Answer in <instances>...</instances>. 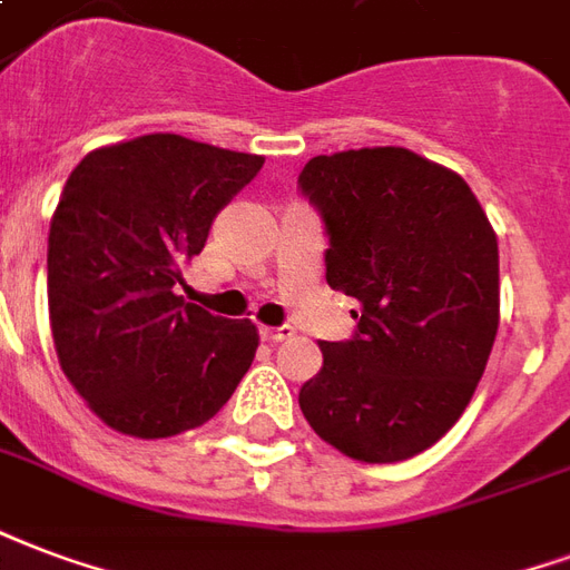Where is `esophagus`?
Returning <instances> with one entry per match:
<instances>
[{"mask_svg":"<svg viewBox=\"0 0 570 570\" xmlns=\"http://www.w3.org/2000/svg\"><path fill=\"white\" fill-rule=\"evenodd\" d=\"M296 332H293V326H263L259 328V338L263 341H286V338H293Z\"/></svg>","mask_w":570,"mask_h":570,"instance_id":"esophagus-1","label":"esophagus"}]
</instances>
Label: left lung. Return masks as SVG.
Instances as JSON below:
<instances>
[{"instance_id": "1", "label": "left lung", "mask_w": 570, "mask_h": 570, "mask_svg": "<svg viewBox=\"0 0 570 570\" xmlns=\"http://www.w3.org/2000/svg\"><path fill=\"white\" fill-rule=\"evenodd\" d=\"M298 189L326 229V281L356 332L320 341L298 407L360 462L423 453L478 390L499 332V242L456 171L404 147L314 156Z\"/></svg>"}]
</instances>
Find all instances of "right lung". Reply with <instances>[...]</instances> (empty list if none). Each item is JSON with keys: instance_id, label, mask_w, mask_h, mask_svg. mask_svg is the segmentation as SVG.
Segmentation results:
<instances>
[{"instance_id": "1", "label": "right lung", "mask_w": 570, "mask_h": 570, "mask_svg": "<svg viewBox=\"0 0 570 570\" xmlns=\"http://www.w3.org/2000/svg\"><path fill=\"white\" fill-rule=\"evenodd\" d=\"M263 163L156 132L92 150L66 180L48 238L50 328L71 386L117 432L208 423L250 368V320L187 305L175 284Z\"/></svg>"}]
</instances>
